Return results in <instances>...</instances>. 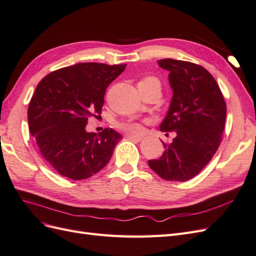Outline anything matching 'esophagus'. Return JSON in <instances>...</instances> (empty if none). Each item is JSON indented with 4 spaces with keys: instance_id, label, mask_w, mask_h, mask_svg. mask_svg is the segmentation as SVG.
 <instances>
[{
    "instance_id": "34e87169",
    "label": "esophagus",
    "mask_w": 256,
    "mask_h": 256,
    "mask_svg": "<svg viewBox=\"0 0 256 256\" xmlns=\"http://www.w3.org/2000/svg\"><path fill=\"white\" fill-rule=\"evenodd\" d=\"M127 138L131 141H134V142H140L142 141V136H134V134H127L126 136Z\"/></svg>"
}]
</instances>
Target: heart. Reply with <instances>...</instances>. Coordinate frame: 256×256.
<instances>
[{"instance_id": "1", "label": "heart", "mask_w": 256, "mask_h": 256, "mask_svg": "<svg viewBox=\"0 0 256 256\" xmlns=\"http://www.w3.org/2000/svg\"><path fill=\"white\" fill-rule=\"evenodd\" d=\"M146 82H154V83H157L160 85L159 81L157 78H154V76H145L138 83H146ZM118 127L122 130L127 131V132L131 134H141L143 132V126L142 124L138 122H120L118 124Z\"/></svg>"}]
</instances>
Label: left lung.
I'll use <instances>...</instances> for the list:
<instances>
[{"label": "left lung", "mask_w": 256, "mask_h": 256, "mask_svg": "<svg viewBox=\"0 0 256 256\" xmlns=\"http://www.w3.org/2000/svg\"><path fill=\"white\" fill-rule=\"evenodd\" d=\"M158 64L170 72L173 90L160 130L174 131L176 136L171 144H164L162 156L148 160V166L166 180L186 182L202 171L219 148L226 104L219 85L204 67L172 58L159 60Z\"/></svg>", "instance_id": "obj_1"}]
</instances>
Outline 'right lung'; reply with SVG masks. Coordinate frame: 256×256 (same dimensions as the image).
I'll list each match as a JSON object with an SVG mask.
<instances>
[{
    "label": "right lung",
    "mask_w": 256,
    "mask_h": 256,
    "mask_svg": "<svg viewBox=\"0 0 256 256\" xmlns=\"http://www.w3.org/2000/svg\"><path fill=\"white\" fill-rule=\"evenodd\" d=\"M125 68L79 63L52 72L38 83L28 109L30 132L60 175L85 180L110 161L122 136L112 128L97 134L85 127L102 114L106 88Z\"/></svg>",
    "instance_id": "obj_1"
}]
</instances>
